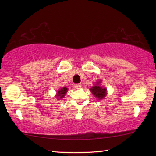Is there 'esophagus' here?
Wrapping results in <instances>:
<instances>
[{"label": "esophagus", "mask_w": 156, "mask_h": 156, "mask_svg": "<svg viewBox=\"0 0 156 156\" xmlns=\"http://www.w3.org/2000/svg\"><path fill=\"white\" fill-rule=\"evenodd\" d=\"M74 87L76 89H80L82 85H81V84H75Z\"/></svg>", "instance_id": "1"}]
</instances>
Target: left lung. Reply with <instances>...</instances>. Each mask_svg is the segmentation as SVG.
Masks as SVG:
<instances>
[{
	"label": "left lung",
	"instance_id": "left-lung-1",
	"mask_svg": "<svg viewBox=\"0 0 156 156\" xmlns=\"http://www.w3.org/2000/svg\"><path fill=\"white\" fill-rule=\"evenodd\" d=\"M101 83V80L97 82L96 84H95L91 88H90V91L93 94L95 97H96L99 100L104 98L107 95V89L102 87L100 85V83Z\"/></svg>",
	"mask_w": 156,
	"mask_h": 156
}]
</instances>
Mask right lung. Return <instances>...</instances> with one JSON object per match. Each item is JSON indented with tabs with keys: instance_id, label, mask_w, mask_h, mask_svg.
<instances>
[{
	"instance_id": "1",
	"label": "right lung",
	"mask_w": 156,
	"mask_h": 156,
	"mask_svg": "<svg viewBox=\"0 0 156 156\" xmlns=\"http://www.w3.org/2000/svg\"><path fill=\"white\" fill-rule=\"evenodd\" d=\"M67 91V87H62L60 89V90L58 91L56 97L58 98H64L65 95L66 94Z\"/></svg>"
}]
</instances>
